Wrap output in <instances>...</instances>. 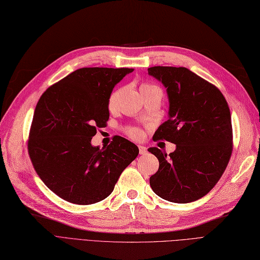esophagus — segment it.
Masks as SVG:
<instances>
[{
	"mask_svg": "<svg viewBox=\"0 0 260 260\" xmlns=\"http://www.w3.org/2000/svg\"><path fill=\"white\" fill-rule=\"evenodd\" d=\"M138 148H139V153L140 154H146L147 153V148L145 147V146H138Z\"/></svg>",
	"mask_w": 260,
	"mask_h": 260,
	"instance_id": "esophagus-1",
	"label": "esophagus"
}]
</instances>
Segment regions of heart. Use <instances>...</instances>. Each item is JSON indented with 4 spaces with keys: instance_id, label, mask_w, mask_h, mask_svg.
I'll list each match as a JSON object with an SVG mask.
<instances>
[{
    "instance_id": "heart-1",
    "label": "heart",
    "mask_w": 260,
    "mask_h": 260,
    "mask_svg": "<svg viewBox=\"0 0 260 260\" xmlns=\"http://www.w3.org/2000/svg\"><path fill=\"white\" fill-rule=\"evenodd\" d=\"M154 87H156V86L150 85V84H142L140 86V90L142 93V91H145V90L150 89V88H154ZM118 97H119V91H114V93L110 96V98H109V108H113L115 106L116 100H118ZM127 134L129 135V137H132L134 139H140L141 136H142V132L139 128H136V127L129 128L127 131Z\"/></svg>"
}]
</instances>
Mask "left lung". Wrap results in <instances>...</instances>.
Segmentation results:
<instances>
[{
	"mask_svg": "<svg viewBox=\"0 0 260 260\" xmlns=\"http://www.w3.org/2000/svg\"><path fill=\"white\" fill-rule=\"evenodd\" d=\"M148 74L162 82L170 103L169 120L153 138L176 145L169 155L156 147L148 149L160 163L150 186L170 202H193L214 188L230 160L232 126L227 100L216 86L183 67H151Z\"/></svg>",
	"mask_w": 260,
	"mask_h": 260,
	"instance_id": "8db88e82",
	"label": "left lung"
}]
</instances>
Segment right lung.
Listing matches in <instances>:
<instances>
[{
  "label": "right lung",
  "mask_w": 260,
  "mask_h": 260,
  "mask_svg": "<svg viewBox=\"0 0 260 260\" xmlns=\"http://www.w3.org/2000/svg\"><path fill=\"white\" fill-rule=\"evenodd\" d=\"M129 68H82L48 87L36 107L28 151L46 187L70 203L94 204L111 194L138 147L121 136L100 149L96 127L109 120V98Z\"/></svg>",
  "instance_id": "obj_1"
}]
</instances>
